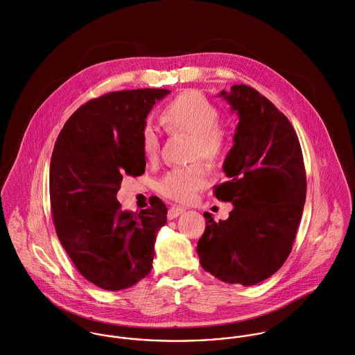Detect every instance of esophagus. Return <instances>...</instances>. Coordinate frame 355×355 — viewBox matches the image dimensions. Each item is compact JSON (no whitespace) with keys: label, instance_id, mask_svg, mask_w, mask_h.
<instances>
[{"label":"esophagus","instance_id":"1","mask_svg":"<svg viewBox=\"0 0 355 355\" xmlns=\"http://www.w3.org/2000/svg\"><path fill=\"white\" fill-rule=\"evenodd\" d=\"M185 211V209H182V207H178V206H173V207H170L168 209V211H167V218L168 219H174V218H177L178 215H181V214Z\"/></svg>","mask_w":355,"mask_h":355}]
</instances>
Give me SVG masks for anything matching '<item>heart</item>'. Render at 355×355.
<instances>
[{
	"label": "heart",
	"mask_w": 355,
	"mask_h": 355,
	"mask_svg": "<svg viewBox=\"0 0 355 355\" xmlns=\"http://www.w3.org/2000/svg\"><path fill=\"white\" fill-rule=\"evenodd\" d=\"M220 114L213 103L196 90H188L168 101L160 112V122L168 133L192 137L191 159L220 163L229 149V133L219 123ZM141 148L148 160H155L160 150V135L153 122L146 121L140 132ZM210 171L202 163L177 167L157 181V192L167 199L187 203L198 191L207 187Z\"/></svg>",
	"instance_id": "obj_1"
}]
</instances>
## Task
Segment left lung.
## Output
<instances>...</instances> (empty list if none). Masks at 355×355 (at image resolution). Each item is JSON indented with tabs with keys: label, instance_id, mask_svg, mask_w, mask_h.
<instances>
[{
	"label": "left lung",
	"instance_id": "8db88e82",
	"mask_svg": "<svg viewBox=\"0 0 355 355\" xmlns=\"http://www.w3.org/2000/svg\"><path fill=\"white\" fill-rule=\"evenodd\" d=\"M239 115L234 145L214 187L218 200L232 202L226 220L206 216L198 241L202 268L223 283L254 285L286 261L306 200L302 148L288 118L258 90L233 85L219 93Z\"/></svg>",
	"mask_w": 355,
	"mask_h": 355
}]
</instances>
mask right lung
<instances>
[{"label":"right lung","instance_id":"right-lung-1","mask_svg":"<svg viewBox=\"0 0 355 355\" xmlns=\"http://www.w3.org/2000/svg\"><path fill=\"white\" fill-rule=\"evenodd\" d=\"M167 89L111 92L79 107L62 129L51 159L49 193L58 237L90 283L121 291L152 269L167 207L152 198L140 213L122 211L123 175L145 173L140 132Z\"/></svg>","mask_w":355,"mask_h":355}]
</instances>
